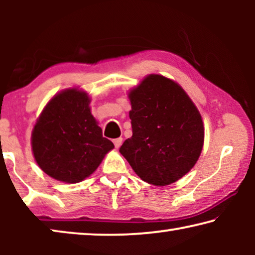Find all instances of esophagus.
Here are the masks:
<instances>
[{
    "instance_id": "obj_1",
    "label": "esophagus",
    "mask_w": 255,
    "mask_h": 255,
    "mask_svg": "<svg viewBox=\"0 0 255 255\" xmlns=\"http://www.w3.org/2000/svg\"><path fill=\"white\" fill-rule=\"evenodd\" d=\"M114 144H115V147L116 148H119L120 146H122V144H123V138L122 137L116 138V139H114Z\"/></svg>"
}]
</instances>
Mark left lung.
Wrapping results in <instances>:
<instances>
[{"label":"left lung","instance_id":"1","mask_svg":"<svg viewBox=\"0 0 255 255\" xmlns=\"http://www.w3.org/2000/svg\"><path fill=\"white\" fill-rule=\"evenodd\" d=\"M128 97L132 136L119 152L145 182H175L200 156L205 129L199 111L178 83L157 74L145 77Z\"/></svg>","mask_w":255,"mask_h":255}]
</instances>
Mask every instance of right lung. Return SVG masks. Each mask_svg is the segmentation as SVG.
Masks as SVG:
<instances>
[{"mask_svg":"<svg viewBox=\"0 0 255 255\" xmlns=\"http://www.w3.org/2000/svg\"><path fill=\"white\" fill-rule=\"evenodd\" d=\"M31 145L40 169L66 183L91 175L115 147L91 115L88 94L77 89L65 90L47 103L33 127Z\"/></svg>","mask_w":255,"mask_h":255,"instance_id":"add662e5","label":"right lung"}]
</instances>
